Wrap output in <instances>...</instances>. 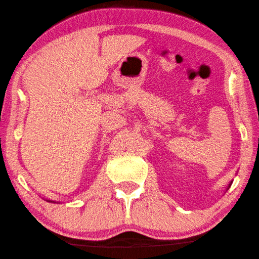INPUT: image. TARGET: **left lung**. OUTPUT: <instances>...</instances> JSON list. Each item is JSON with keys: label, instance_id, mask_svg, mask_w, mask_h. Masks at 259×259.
Wrapping results in <instances>:
<instances>
[{"label": "left lung", "instance_id": "left-lung-1", "mask_svg": "<svg viewBox=\"0 0 259 259\" xmlns=\"http://www.w3.org/2000/svg\"><path fill=\"white\" fill-rule=\"evenodd\" d=\"M231 185H232V181H231V183H230V185H229V187H228V189H229V188H230V187H231Z\"/></svg>", "mask_w": 259, "mask_h": 259}]
</instances>
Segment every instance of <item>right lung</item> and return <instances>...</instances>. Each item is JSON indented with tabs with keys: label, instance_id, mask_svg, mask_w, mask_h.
Segmentation results:
<instances>
[{
	"label": "right lung",
	"instance_id": "add662e5",
	"mask_svg": "<svg viewBox=\"0 0 259 259\" xmlns=\"http://www.w3.org/2000/svg\"><path fill=\"white\" fill-rule=\"evenodd\" d=\"M48 201H50V203H51V200H48ZM52 203H54V201H52Z\"/></svg>",
	"mask_w": 259,
	"mask_h": 259
}]
</instances>
